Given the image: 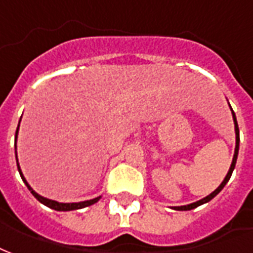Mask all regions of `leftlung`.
Masks as SVG:
<instances>
[{"mask_svg": "<svg viewBox=\"0 0 253 253\" xmlns=\"http://www.w3.org/2000/svg\"><path fill=\"white\" fill-rule=\"evenodd\" d=\"M229 107H231V106H229ZM231 111H232V117H233V123H235V132H236V147H235V154H233V160H232L231 168H229V170H228V173H226L225 178H224V181H222L221 184H220V186H218V188H217L214 192H212V193L209 194V196L201 198L200 201H196V203L189 204V205H182V207H174L173 209H175V211H190V209H194V208L200 207V205H203V204L209 203V201H211L212 198L216 197L217 194L221 192L222 188L225 186L226 182H228V181H229V178H231L232 173H233V169H235V166H236L237 154H239V143H240V132H239V126H237L236 115H235V112H233L232 107H231Z\"/></svg>", "mask_w": 253, "mask_h": 253, "instance_id": "left-lung-1", "label": "left lung"}]
</instances>
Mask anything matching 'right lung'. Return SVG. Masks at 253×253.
<instances>
[{
	"instance_id": "right-lung-1",
	"label": "right lung",
	"mask_w": 253,
	"mask_h": 253,
	"mask_svg": "<svg viewBox=\"0 0 253 253\" xmlns=\"http://www.w3.org/2000/svg\"><path fill=\"white\" fill-rule=\"evenodd\" d=\"M18 127H20V122H18ZM18 127H17L16 130V161H17V169H18V173L21 175L22 181H24V184L27 185L28 189L31 190V193L35 196V197L40 201L41 204H44L45 207L50 208V209H55V211H59V212H68V211H76V209H82V208L89 207V205H92V204L98 203L99 200H100V196L96 198H92V200H87V201H80V203H57L55 200H49V198H45L40 196L39 193H36L33 189L31 188V185L28 184L27 179L24 177V174H22L21 169H20V165H18V160H17V134H18Z\"/></svg>"
}]
</instances>
